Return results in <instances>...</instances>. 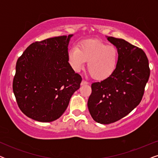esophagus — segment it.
I'll use <instances>...</instances> for the list:
<instances>
[{"label":"esophagus","instance_id":"esophagus-1","mask_svg":"<svg viewBox=\"0 0 158 158\" xmlns=\"http://www.w3.org/2000/svg\"><path fill=\"white\" fill-rule=\"evenodd\" d=\"M85 84H88V82L85 81V80H83L81 82V85H85Z\"/></svg>","mask_w":158,"mask_h":158}]
</instances>
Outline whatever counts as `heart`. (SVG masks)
<instances>
[{
  "instance_id": "heart-1",
  "label": "heart",
  "mask_w": 158,
  "mask_h": 158,
  "mask_svg": "<svg viewBox=\"0 0 158 158\" xmlns=\"http://www.w3.org/2000/svg\"><path fill=\"white\" fill-rule=\"evenodd\" d=\"M118 52L114 45L106 44L97 40L82 42L77 47L68 52V60L75 72L84 69L88 62V70L93 78L103 81L115 72L118 64Z\"/></svg>"
}]
</instances>
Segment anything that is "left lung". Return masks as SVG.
Masks as SVG:
<instances>
[{
    "label": "left lung",
    "instance_id": "1",
    "mask_svg": "<svg viewBox=\"0 0 158 158\" xmlns=\"http://www.w3.org/2000/svg\"><path fill=\"white\" fill-rule=\"evenodd\" d=\"M107 40L118 49L117 67L109 77L92 83L88 101L92 118L103 124L117 122L139 104L150 74L142 49L122 39L109 36Z\"/></svg>",
    "mask_w": 158,
    "mask_h": 158
}]
</instances>
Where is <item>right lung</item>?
Wrapping results in <instances>:
<instances>
[{"instance_id":"add662e5","label":"right lung","mask_w":158,"mask_h":158,"mask_svg":"<svg viewBox=\"0 0 158 158\" xmlns=\"http://www.w3.org/2000/svg\"><path fill=\"white\" fill-rule=\"evenodd\" d=\"M72 36L32 43L17 60L13 91L19 109L28 117L41 122L57 119L79 89L82 77L68 62Z\"/></svg>"}]
</instances>
